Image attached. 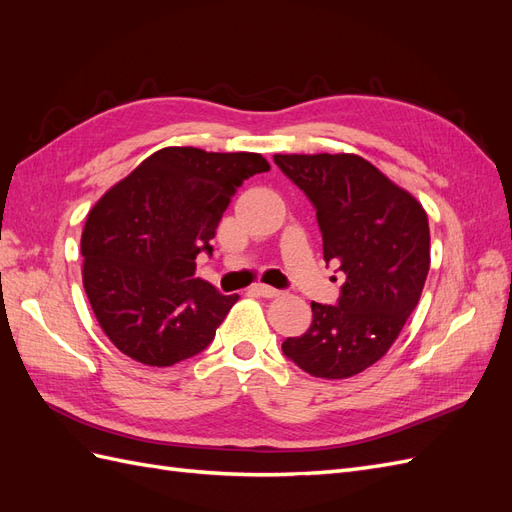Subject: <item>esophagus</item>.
I'll list each match as a JSON object with an SVG mask.
<instances>
[{"label":"esophagus","mask_w":512,"mask_h":512,"mask_svg":"<svg viewBox=\"0 0 512 512\" xmlns=\"http://www.w3.org/2000/svg\"><path fill=\"white\" fill-rule=\"evenodd\" d=\"M254 290L260 294V297H265V299H275V297H280V294H282V290H277V288L267 286V284H256Z\"/></svg>","instance_id":"obj_1"}]
</instances>
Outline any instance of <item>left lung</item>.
I'll use <instances>...</instances> for the list:
<instances>
[{
	"mask_svg": "<svg viewBox=\"0 0 512 512\" xmlns=\"http://www.w3.org/2000/svg\"><path fill=\"white\" fill-rule=\"evenodd\" d=\"M316 209L324 260L346 275L337 305L312 301V327L282 344L316 378L339 380L380 361L421 299L429 222L418 200L354 153L273 156Z\"/></svg>",
	"mask_w": 512,
	"mask_h": 512,
	"instance_id": "8db88e82",
	"label": "left lung"
}]
</instances>
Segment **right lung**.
Here are the masks:
<instances>
[{
	"label": "right lung",
	"instance_id": "add662e5",
	"mask_svg": "<svg viewBox=\"0 0 512 512\" xmlns=\"http://www.w3.org/2000/svg\"><path fill=\"white\" fill-rule=\"evenodd\" d=\"M267 170L260 153L166 147L89 211L83 286L102 331L123 354L168 367L213 342L239 294L194 277L196 256L213 254L209 241L230 198Z\"/></svg>",
	"mask_w": 512,
	"mask_h": 512
}]
</instances>
